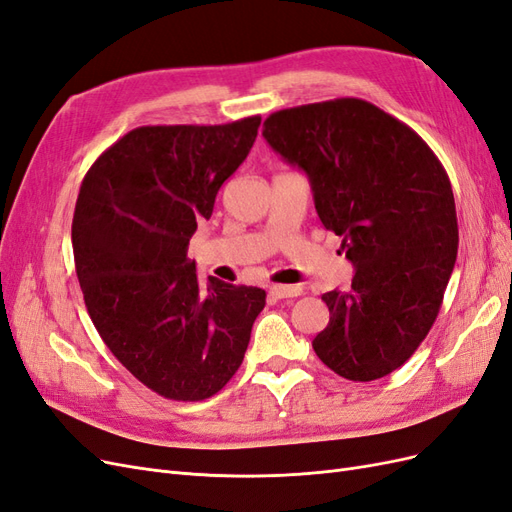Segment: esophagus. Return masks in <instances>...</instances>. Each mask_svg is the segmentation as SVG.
<instances>
[{
	"mask_svg": "<svg viewBox=\"0 0 512 512\" xmlns=\"http://www.w3.org/2000/svg\"><path fill=\"white\" fill-rule=\"evenodd\" d=\"M303 292L301 286H286V284H273L269 286V294L273 299H290V297H299Z\"/></svg>",
	"mask_w": 512,
	"mask_h": 512,
	"instance_id": "34e87169",
	"label": "esophagus"
}]
</instances>
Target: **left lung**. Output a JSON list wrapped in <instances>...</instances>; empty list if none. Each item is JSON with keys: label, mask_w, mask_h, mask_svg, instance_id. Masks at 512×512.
Returning a JSON list of instances; mask_svg holds the SVG:
<instances>
[{"label": "left lung", "mask_w": 512, "mask_h": 512, "mask_svg": "<svg viewBox=\"0 0 512 512\" xmlns=\"http://www.w3.org/2000/svg\"><path fill=\"white\" fill-rule=\"evenodd\" d=\"M262 136L299 166L324 228L352 262L348 290L322 294L318 359L354 382L404 365L438 318L457 260V211L436 153L404 121L359 98L284 108Z\"/></svg>", "instance_id": "left-lung-1"}]
</instances>
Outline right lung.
Wrapping results in <instances>:
<instances>
[{
    "label": "right lung",
    "instance_id": "add662e5",
    "mask_svg": "<svg viewBox=\"0 0 512 512\" xmlns=\"http://www.w3.org/2000/svg\"><path fill=\"white\" fill-rule=\"evenodd\" d=\"M260 115L222 126H143L91 164L72 220L91 322L130 374L166 399L203 401L243 363L267 292L209 277L188 258Z\"/></svg>",
    "mask_w": 512,
    "mask_h": 512
}]
</instances>
